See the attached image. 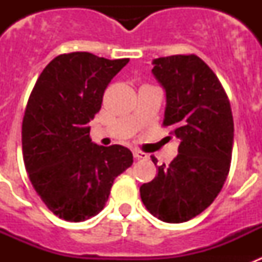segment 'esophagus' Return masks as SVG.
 Here are the masks:
<instances>
[{
    "instance_id": "esophagus-1",
    "label": "esophagus",
    "mask_w": 262,
    "mask_h": 262,
    "mask_svg": "<svg viewBox=\"0 0 262 262\" xmlns=\"http://www.w3.org/2000/svg\"><path fill=\"white\" fill-rule=\"evenodd\" d=\"M133 154H134V157H135V159H138V160H144V159H147V157H148V155L145 154V152L139 151V149H134Z\"/></svg>"
}]
</instances>
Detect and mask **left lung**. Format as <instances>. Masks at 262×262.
Here are the masks:
<instances>
[{
	"label": "left lung",
	"mask_w": 262,
	"mask_h": 262,
	"mask_svg": "<svg viewBox=\"0 0 262 262\" xmlns=\"http://www.w3.org/2000/svg\"><path fill=\"white\" fill-rule=\"evenodd\" d=\"M152 73L166 93L163 126L181 140L169 165L140 186L147 210L166 223H182L205 211L230 172L233 118L221 81L196 55L152 61ZM156 165L157 159L151 156Z\"/></svg>",
	"instance_id": "1"
}]
</instances>
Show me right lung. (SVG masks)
I'll return each mask as SVG.
<instances>
[{
	"instance_id": "right-lung-1",
	"label": "right lung",
	"mask_w": 262,
	"mask_h": 262,
	"mask_svg": "<svg viewBox=\"0 0 262 262\" xmlns=\"http://www.w3.org/2000/svg\"><path fill=\"white\" fill-rule=\"evenodd\" d=\"M129 59L62 53L43 69L22 122V152L32 186L50 211L82 222L105 207L114 180L133 165L123 145H97L88 126L103 93Z\"/></svg>"
}]
</instances>
